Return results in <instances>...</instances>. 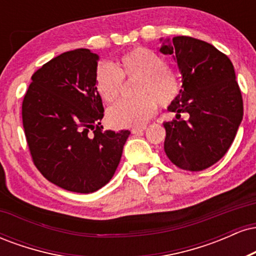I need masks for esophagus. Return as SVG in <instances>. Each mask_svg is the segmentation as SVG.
Segmentation results:
<instances>
[{
	"instance_id": "esophagus-1",
	"label": "esophagus",
	"mask_w": 256,
	"mask_h": 256,
	"mask_svg": "<svg viewBox=\"0 0 256 256\" xmlns=\"http://www.w3.org/2000/svg\"><path fill=\"white\" fill-rule=\"evenodd\" d=\"M144 130H146V128H132L131 132L134 134H142L143 132H144Z\"/></svg>"
}]
</instances>
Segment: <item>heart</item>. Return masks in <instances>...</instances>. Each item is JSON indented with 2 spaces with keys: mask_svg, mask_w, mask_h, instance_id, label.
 Segmentation results:
<instances>
[{
  "mask_svg": "<svg viewBox=\"0 0 256 256\" xmlns=\"http://www.w3.org/2000/svg\"><path fill=\"white\" fill-rule=\"evenodd\" d=\"M122 78H138L134 86L136 98L124 100L108 110V122L116 128L144 125L156 113L158 104H171L180 92L178 74L158 52L136 46L124 52L118 67L101 62L95 71V89L106 104L119 98Z\"/></svg>",
  "mask_w": 256,
  "mask_h": 256,
  "instance_id": "obj_1",
  "label": "heart"
}]
</instances>
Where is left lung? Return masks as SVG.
Wrapping results in <instances>:
<instances>
[{"mask_svg":"<svg viewBox=\"0 0 256 256\" xmlns=\"http://www.w3.org/2000/svg\"><path fill=\"white\" fill-rule=\"evenodd\" d=\"M160 52L173 55L183 77L178 98L168 106L177 119L164 122V149L179 168L202 171L224 156L242 122L234 64L212 44L188 36L166 40ZM182 112L188 114V120L180 119Z\"/></svg>","mask_w":256,"mask_h":256,"instance_id":"obj_1","label":"left lung"}]
</instances>
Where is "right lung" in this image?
Here are the masks:
<instances>
[{"label": "right lung", "mask_w": 256, "mask_h": 256, "mask_svg": "<svg viewBox=\"0 0 256 256\" xmlns=\"http://www.w3.org/2000/svg\"><path fill=\"white\" fill-rule=\"evenodd\" d=\"M98 55L66 52L32 76L22 101V125L34 166L52 184L90 194L113 177L130 131H104L95 89Z\"/></svg>", "instance_id": "add662e5"}]
</instances>
